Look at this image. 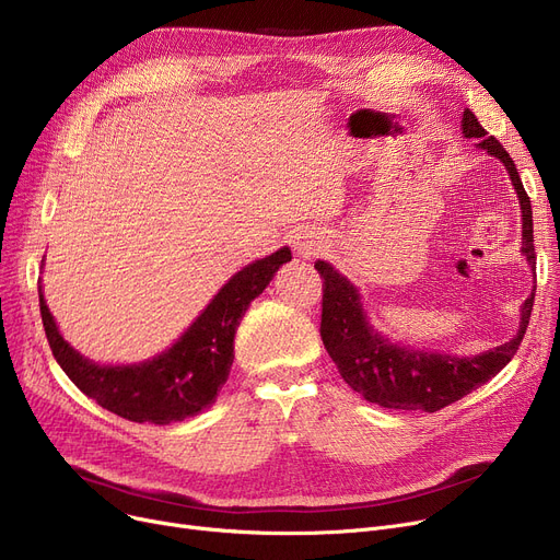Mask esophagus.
<instances>
[{
    "instance_id": "obj_1",
    "label": "esophagus",
    "mask_w": 560,
    "mask_h": 560,
    "mask_svg": "<svg viewBox=\"0 0 560 560\" xmlns=\"http://www.w3.org/2000/svg\"><path fill=\"white\" fill-rule=\"evenodd\" d=\"M295 247L302 256H311V254L319 252V241H315L313 235H302V238L295 243Z\"/></svg>"
}]
</instances>
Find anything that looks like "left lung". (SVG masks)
Here are the masks:
<instances>
[{"mask_svg":"<svg viewBox=\"0 0 560 560\" xmlns=\"http://www.w3.org/2000/svg\"><path fill=\"white\" fill-rule=\"evenodd\" d=\"M460 127L465 138H479L481 150L506 165L522 209V254L532 270H536L532 201L520 182L513 159L494 136H488L469 108L463 110ZM315 270L325 279L319 336L345 384L372 404L397 410H424V413H435V410L458 401L506 368L526 334L536 295L532 292L524 300L520 329L509 342L483 351L479 357H452L440 354V351L401 347L376 334L363 313L359 290L325 260H317Z\"/></svg>","mask_w":560,"mask_h":560,"instance_id":"1","label":"left lung"}]
</instances>
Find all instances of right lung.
<instances>
[{
	"mask_svg": "<svg viewBox=\"0 0 560 560\" xmlns=\"http://www.w3.org/2000/svg\"><path fill=\"white\" fill-rule=\"evenodd\" d=\"M292 258L283 247L233 275L188 331L167 351L138 365H95L58 334L40 295V315L56 363L72 384L102 408L131 422L172 424L209 408L229 378L233 336L241 319L283 262Z\"/></svg>",
	"mask_w": 560,
	"mask_h": 560,
	"instance_id": "right-lung-1",
	"label": "right lung"
}]
</instances>
